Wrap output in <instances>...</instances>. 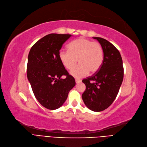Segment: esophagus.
<instances>
[{
	"label": "esophagus",
	"mask_w": 147,
	"mask_h": 147,
	"mask_svg": "<svg viewBox=\"0 0 147 147\" xmlns=\"http://www.w3.org/2000/svg\"><path fill=\"white\" fill-rule=\"evenodd\" d=\"M75 82H76V83L78 84V83H80L82 82V81H81L80 80H78V79H76L75 80Z\"/></svg>",
	"instance_id": "obj_1"
}]
</instances>
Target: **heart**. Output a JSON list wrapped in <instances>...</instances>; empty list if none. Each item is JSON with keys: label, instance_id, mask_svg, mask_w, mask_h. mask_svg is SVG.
<instances>
[{"label": "heart", "instance_id": "obj_1", "mask_svg": "<svg viewBox=\"0 0 147 147\" xmlns=\"http://www.w3.org/2000/svg\"><path fill=\"white\" fill-rule=\"evenodd\" d=\"M68 48L69 50H60L59 58L64 66L69 70L78 61L80 64L70 72V74L74 77L83 78L89 72H97L102 66L103 50L100 44L81 38L70 42Z\"/></svg>", "mask_w": 147, "mask_h": 147}]
</instances>
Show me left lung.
Segmentation results:
<instances>
[{
	"label": "left lung",
	"instance_id": "obj_1",
	"mask_svg": "<svg viewBox=\"0 0 147 147\" xmlns=\"http://www.w3.org/2000/svg\"><path fill=\"white\" fill-rule=\"evenodd\" d=\"M103 50V61L97 72L83 80L82 94L85 105L95 112L102 111L113 103L123 79L122 58L119 50L106 39L95 37Z\"/></svg>",
	"mask_w": 147,
	"mask_h": 147
}]
</instances>
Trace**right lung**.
<instances>
[{
    "instance_id": "add662e5",
    "label": "right lung",
    "mask_w": 147,
    "mask_h": 147,
    "mask_svg": "<svg viewBox=\"0 0 147 147\" xmlns=\"http://www.w3.org/2000/svg\"><path fill=\"white\" fill-rule=\"evenodd\" d=\"M69 34L51 33L35 43L30 50L27 75L35 97L44 108L54 110L66 100L75 85L59 58L63 44L71 36ZM63 75L66 76L62 79Z\"/></svg>"
}]
</instances>
